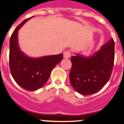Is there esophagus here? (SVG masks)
Instances as JSON below:
<instances>
[{
	"label": "esophagus",
	"instance_id": "1",
	"mask_svg": "<svg viewBox=\"0 0 124 124\" xmlns=\"http://www.w3.org/2000/svg\"><path fill=\"white\" fill-rule=\"evenodd\" d=\"M71 51L70 50H66L64 53H63V56H64V58H69L71 56Z\"/></svg>",
	"mask_w": 124,
	"mask_h": 124
}]
</instances>
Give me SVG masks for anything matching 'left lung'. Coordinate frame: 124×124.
I'll use <instances>...</instances> for the list:
<instances>
[{
    "mask_svg": "<svg viewBox=\"0 0 124 124\" xmlns=\"http://www.w3.org/2000/svg\"><path fill=\"white\" fill-rule=\"evenodd\" d=\"M114 41L111 39L93 56L85 58L78 54L71 57L70 80L78 93L90 95L104 86L114 67Z\"/></svg>",
    "mask_w": 124,
    "mask_h": 124,
    "instance_id": "left-lung-1",
    "label": "left lung"
}]
</instances>
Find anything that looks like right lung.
I'll return each mask as SVG.
<instances>
[{"instance_id": "right-lung-1", "label": "right lung", "mask_w": 124, "mask_h": 124, "mask_svg": "<svg viewBox=\"0 0 124 124\" xmlns=\"http://www.w3.org/2000/svg\"><path fill=\"white\" fill-rule=\"evenodd\" d=\"M27 18L15 29L10 39L9 66L13 78L26 90L35 91L47 82L53 68L63 60V54L47 56L40 58H30L25 56L18 48V30L27 20Z\"/></svg>"}]
</instances>
